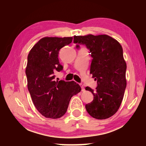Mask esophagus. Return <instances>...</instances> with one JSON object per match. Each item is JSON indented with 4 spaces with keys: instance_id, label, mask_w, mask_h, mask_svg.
I'll list each match as a JSON object with an SVG mask.
<instances>
[{
    "instance_id": "34e87169",
    "label": "esophagus",
    "mask_w": 146,
    "mask_h": 146,
    "mask_svg": "<svg viewBox=\"0 0 146 146\" xmlns=\"http://www.w3.org/2000/svg\"><path fill=\"white\" fill-rule=\"evenodd\" d=\"M80 86H81V88H82V91L83 92V91H85V89H84V86L83 84H80Z\"/></svg>"
}]
</instances>
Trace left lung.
Segmentation results:
<instances>
[{"mask_svg":"<svg viewBox=\"0 0 146 146\" xmlns=\"http://www.w3.org/2000/svg\"><path fill=\"white\" fill-rule=\"evenodd\" d=\"M74 42L85 44L90 49L93 57L90 74L97 80L95 91L90 87L86 88L94 96L92 102L86 105V110L98 120L112 117L120 108L127 84V66L122 46L107 35L75 36Z\"/></svg>","mask_w":146,"mask_h":146,"instance_id":"1","label":"left lung"}]
</instances>
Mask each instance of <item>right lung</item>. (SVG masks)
<instances>
[{
	"label": "right lung",
	"instance_id": "1",
	"mask_svg": "<svg viewBox=\"0 0 146 146\" xmlns=\"http://www.w3.org/2000/svg\"><path fill=\"white\" fill-rule=\"evenodd\" d=\"M73 37H44L31 48L28 56L26 74L32 101L46 118H60L67 111L71 97L81 91L74 81H55V72L62 70L59 50L72 42Z\"/></svg>",
	"mask_w": 146,
	"mask_h": 146
}]
</instances>
